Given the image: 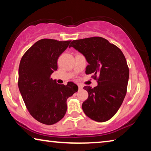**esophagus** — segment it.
Returning <instances> with one entry per match:
<instances>
[{"instance_id":"34e87169","label":"esophagus","mask_w":151,"mask_h":151,"mask_svg":"<svg viewBox=\"0 0 151 151\" xmlns=\"http://www.w3.org/2000/svg\"><path fill=\"white\" fill-rule=\"evenodd\" d=\"M78 89H79V90L82 89V88H83V87L81 85H78Z\"/></svg>"}]
</instances>
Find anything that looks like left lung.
I'll return each mask as SVG.
<instances>
[{
	"instance_id": "obj_1",
	"label": "left lung",
	"mask_w": 151,
	"mask_h": 151,
	"mask_svg": "<svg viewBox=\"0 0 151 151\" xmlns=\"http://www.w3.org/2000/svg\"><path fill=\"white\" fill-rule=\"evenodd\" d=\"M84 55L88 65L87 75L97 81L94 88L85 86L88 92L82 108L93 120L104 122L111 119L118 111L127 92L129 68L121 50L106 39L92 37L73 40L69 47Z\"/></svg>"
}]
</instances>
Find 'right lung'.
<instances>
[{"mask_svg": "<svg viewBox=\"0 0 151 151\" xmlns=\"http://www.w3.org/2000/svg\"><path fill=\"white\" fill-rule=\"evenodd\" d=\"M70 42L40 40L21 60L18 86L21 96L33 118L46 125H52L63 118L67 99L78 91V86L74 83L60 85L51 78L58 69V58Z\"/></svg>", "mask_w": 151, "mask_h": 151, "instance_id": "add662e5", "label": "right lung"}]
</instances>
